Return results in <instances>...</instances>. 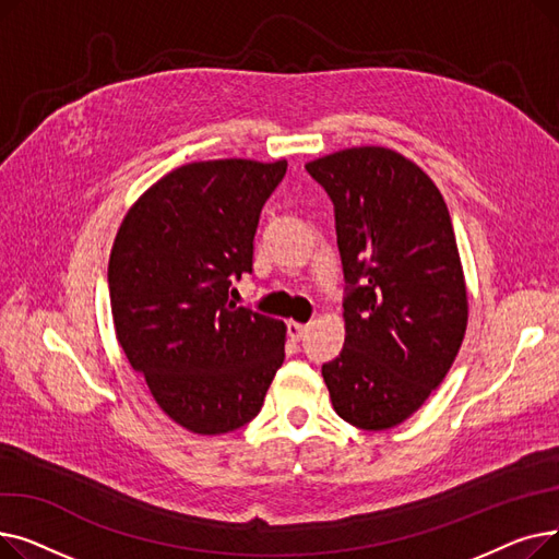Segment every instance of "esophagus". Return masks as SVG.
<instances>
[{"label": "esophagus", "mask_w": 559, "mask_h": 559, "mask_svg": "<svg viewBox=\"0 0 559 559\" xmlns=\"http://www.w3.org/2000/svg\"><path fill=\"white\" fill-rule=\"evenodd\" d=\"M308 326L306 324H299V321H287V335L292 340H301L306 335Z\"/></svg>", "instance_id": "esophagus-1"}]
</instances>
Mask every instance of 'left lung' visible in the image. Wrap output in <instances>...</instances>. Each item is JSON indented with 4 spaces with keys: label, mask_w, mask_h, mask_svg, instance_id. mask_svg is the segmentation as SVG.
<instances>
[{
    "label": "left lung",
    "mask_w": 559,
    "mask_h": 559,
    "mask_svg": "<svg viewBox=\"0 0 559 559\" xmlns=\"http://www.w3.org/2000/svg\"><path fill=\"white\" fill-rule=\"evenodd\" d=\"M335 211L346 337L321 367L335 413L388 430L449 373L466 331V287L447 203L428 176L385 146L306 165Z\"/></svg>",
    "instance_id": "obj_1"
}]
</instances>
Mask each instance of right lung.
Here are the masks:
<instances>
[{"instance_id": "obj_1", "label": "right lung", "mask_w": 559, "mask_h": 559, "mask_svg": "<svg viewBox=\"0 0 559 559\" xmlns=\"http://www.w3.org/2000/svg\"><path fill=\"white\" fill-rule=\"evenodd\" d=\"M287 160L190 163L127 213L110 251L117 342L163 413L197 435L249 424L285 358V324L235 306L262 205Z\"/></svg>"}]
</instances>
